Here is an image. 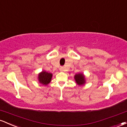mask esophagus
<instances>
[{"label":"esophagus","mask_w":127,"mask_h":127,"mask_svg":"<svg viewBox=\"0 0 127 127\" xmlns=\"http://www.w3.org/2000/svg\"><path fill=\"white\" fill-rule=\"evenodd\" d=\"M59 69H60V70L63 72V71H64V67H60Z\"/></svg>","instance_id":"obj_1"}]
</instances>
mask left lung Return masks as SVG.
Here are the masks:
<instances>
[{"label":"left lung","mask_w":127,"mask_h":127,"mask_svg":"<svg viewBox=\"0 0 127 127\" xmlns=\"http://www.w3.org/2000/svg\"><path fill=\"white\" fill-rule=\"evenodd\" d=\"M74 79H75L76 84L79 86L84 85L86 84V78L84 73H77L74 76Z\"/></svg>","instance_id":"left-lung-1"}]
</instances>
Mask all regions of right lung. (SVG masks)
Wrapping results in <instances>:
<instances>
[{"label":"right lung","instance_id":"obj_1","mask_svg":"<svg viewBox=\"0 0 127 127\" xmlns=\"http://www.w3.org/2000/svg\"><path fill=\"white\" fill-rule=\"evenodd\" d=\"M52 77V74L51 73H48L45 70H42L38 74L37 80L42 85L46 86L50 83L51 81Z\"/></svg>","mask_w":127,"mask_h":127}]
</instances>
